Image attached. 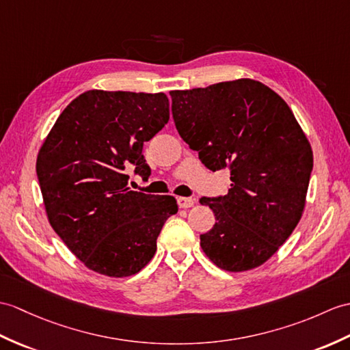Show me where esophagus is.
Segmentation results:
<instances>
[{
    "instance_id": "obj_1",
    "label": "esophagus",
    "mask_w": 350,
    "mask_h": 350,
    "mask_svg": "<svg viewBox=\"0 0 350 350\" xmlns=\"http://www.w3.org/2000/svg\"><path fill=\"white\" fill-rule=\"evenodd\" d=\"M177 204L180 208H189L195 204V200L191 197H178L177 198Z\"/></svg>"
}]
</instances>
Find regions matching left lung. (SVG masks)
Segmentation results:
<instances>
[{
  "mask_svg": "<svg viewBox=\"0 0 350 350\" xmlns=\"http://www.w3.org/2000/svg\"><path fill=\"white\" fill-rule=\"evenodd\" d=\"M178 134L208 170L228 168V193L200 202L216 224L201 247L226 271L268 261L301 219L313 152L289 105L252 79L172 91Z\"/></svg>",
  "mask_w": 350,
  "mask_h": 350,
  "instance_id": "left-lung-1",
  "label": "left lung"
}]
</instances>
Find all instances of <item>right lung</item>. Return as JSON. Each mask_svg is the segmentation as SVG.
<instances>
[{
	"label": "right lung",
	"instance_id": "obj_1",
	"mask_svg": "<svg viewBox=\"0 0 350 350\" xmlns=\"http://www.w3.org/2000/svg\"><path fill=\"white\" fill-rule=\"evenodd\" d=\"M168 119L162 92L92 89L64 109L46 137L36 168L47 219L89 270L126 278L155 255L176 198L131 191L125 170L148 180L143 144Z\"/></svg>",
	"mask_w": 350,
	"mask_h": 350
}]
</instances>
